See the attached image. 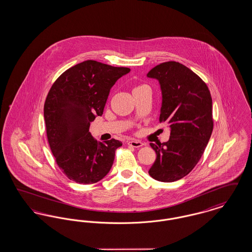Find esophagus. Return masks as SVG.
Wrapping results in <instances>:
<instances>
[{
  "label": "esophagus",
  "instance_id": "1",
  "mask_svg": "<svg viewBox=\"0 0 252 252\" xmlns=\"http://www.w3.org/2000/svg\"><path fill=\"white\" fill-rule=\"evenodd\" d=\"M127 144H128V145L132 146V147H135V148H139V147H142L144 145L142 142L137 141V140H130V141H128Z\"/></svg>",
  "mask_w": 252,
  "mask_h": 252
}]
</instances>
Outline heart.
<instances>
[{
  "label": "heart",
  "instance_id": "heart-1",
  "mask_svg": "<svg viewBox=\"0 0 252 252\" xmlns=\"http://www.w3.org/2000/svg\"><path fill=\"white\" fill-rule=\"evenodd\" d=\"M145 88H147L146 86H144V85H141V86H137V87H135L134 89H133V91H132V93L134 94V93H137V92H139V91H142V90H144Z\"/></svg>",
  "mask_w": 252,
  "mask_h": 252
}]
</instances>
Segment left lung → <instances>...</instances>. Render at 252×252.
Here are the masks:
<instances>
[{"label": "left lung", "instance_id": "left-lung-1", "mask_svg": "<svg viewBox=\"0 0 252 252\" xmlns=\"http://www.w3.org/2000/svg\"><path fill=\"white\" fill-rule=\"evenodd\" d=\"M147 76L159 82V122L171 128L168 142L150 144L157 158L148 173L158 181L173 182L187 176L203 155L214 128L212 96L203 80L180 62L160 63Z\"/></svg>", "mask_w": 252, "mask_h": 252}]
</instances>
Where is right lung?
<instances>
[{"mask_svg": "<svg viewBox=\"0 0 252 252\" xmlns=\"http://www.w3.org/2000/svg\"><path fill=\"white\" fill-rule=\"evenodd\" d=\"M129 68L86 60L66 70L52 85L44 103V120L51 151L69 180L92 184L113 164L122 143H99L91 135V122L102 116L109 91Z\"/></svg>", "mask_w": 252, "mask_h": 252, "instance_id": "1", "label": "right lung"}]
</instances>
